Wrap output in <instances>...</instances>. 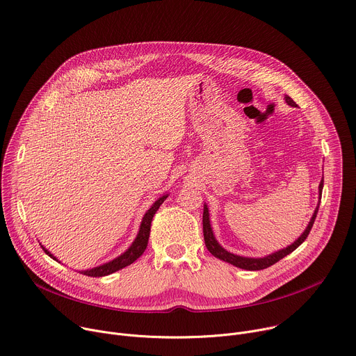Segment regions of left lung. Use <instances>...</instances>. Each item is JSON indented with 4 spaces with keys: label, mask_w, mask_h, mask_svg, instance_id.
I'll return each instance as SVG.
<instances>
[{
    "label": "left lung",
    "mask_w": 356,
    "mask_h": 356,
    "mask_svg": "<svg viewBox=\"0 0 356 356\" xmlns=\"http://www.w3.org/2000/svg\"><path fill=\"white\" fill-rule=\"evenodd\" d=\"M286 103L293 106V107H297L296 102L290 97V96H286ZM323 186H324V178L323 181L320 182V200H321V193H323ZM318 208L320 205H317V208H315L314 211V215L311 218V220L308 222V226L305 227V230L302 232V234L300 236V238L290 246H287L286 249H282L279 252L275 253H271L268 256H264V257H243V256H238V254H233L227 250H225L219 243L218 241L215 239V234L212 232V227H211V220H209V211H208V207L204 205V216H202V225H204V239H205V245H207V249L218 259L223 260V261H227L236 267L239 268H245V270H263V268H267L270 266H273L274 263H277L279 260H282L283 257H286L287 254H290L291 252H294L305 239L307 236L314 225V220L315 218H317V213H318Z\"/></svg>",
    "instance_id": "left-lung-1"
}]
</instances>
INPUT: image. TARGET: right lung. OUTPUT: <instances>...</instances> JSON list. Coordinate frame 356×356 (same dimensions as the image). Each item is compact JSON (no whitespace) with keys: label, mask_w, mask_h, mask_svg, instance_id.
<instances>
[{"label":"right lung","mask_w":356,"mask_h":356,"mask_svg":"<svg viewBox=\"0 0 356 356\" xmlns=\"http://www.w3.org/2000/svg\"><path fill=\"white\" fill-rule=\"evenodd\" d=\"M167 196L168 195H164V196H161V198H158L152 204V207L145 212V215H144V218L141 220V225H140V230H138L137 238L134 239L131 246L123 254L113 259L108 263H104L102 266H97V267H93V268H89V270H82V271H79V273H82L85 275H90V277H103V275H108V274H111V273H114L117 270L124 268V267L130 266L131 263H134L144 253V250L147 249L152 218H154L155 212L158 211V208H160L163 205V202L167 200ZM41 248L45 250V253L48 256H51L54 260L58 261V259L49 250H47L44 246H41Z\"/></svg>","instance_id":"right-lung-1"}]
</instances>
